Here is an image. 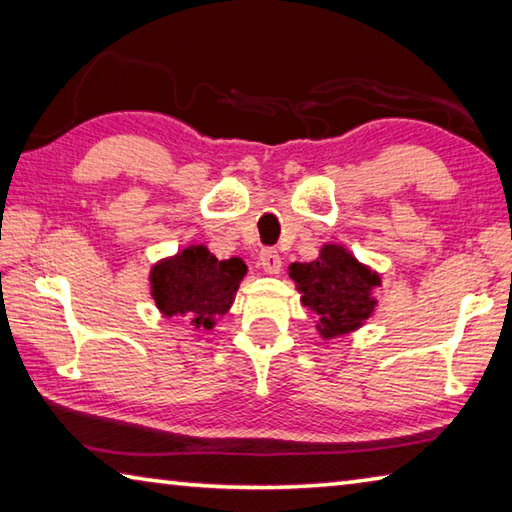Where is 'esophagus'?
I'll return each mask as SVG.
<instances>
[{
    "mask_svg": "<svg viewBox=\"0 0 512 512\" xmlns=\"http://www.w3.org/2000/svg\"><path fill=\"white\" fill-rule=\"evenodd\" d=\"M259 266L264 268V273L277 275V273H280V268H282V257H280V253H277V250L264 248L262 253H259Z\"/></svg>",
    "mask_w": 512,
    "mask_h": 512,
    "instance_id": "esophagus-1",
    "label": "esophagus"
}]
</instances>
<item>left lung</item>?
I'll use <instances>...</instances> for the list:
<instances>
[{
	"instance_id": "1",
	"label": "left lung",
	"mask_w": 512,
	"mask_h": 512,
	"mask_svg": "<svg viewBox=\"0 0 512 512\" xmlns=\"http://www.w3.org/2000/svg\"><path fill=\"white\" fill-rule=\"evenodd\" d=\"M289 277L302 293V305L318 314L323 339L354 332L377 307L372 291L381 284L379 275L343 246L325 244L314 262H293Z\"/></svg>"
}]
</instances>
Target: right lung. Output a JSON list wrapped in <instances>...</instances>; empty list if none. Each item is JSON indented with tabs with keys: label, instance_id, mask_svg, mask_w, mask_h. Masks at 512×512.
Segmentation results:
<instances>
[{
	"label": "right lung",
	"instance_id": "1",
	"mask_svg": "<svg viewBox=\"0 0 512 512\" xmlns=\"http://www.w3.org/2000/svg\"><path fill=\"white\" fill-rule=\"evenodd\" d=\"M246 271L239 257L216 259L205 246H187L151 268V296L164 316H189L196 329H212Z\"/></svg>",
	"mask_w": 512,
	"mask_h": 512
}]
</instances>
